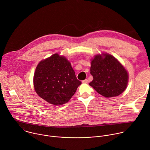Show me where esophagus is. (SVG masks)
<instances>
[{"instance_id": "34e87169", "label": "esophagus", "mask_w": 150, "mask_h": 150, "mask_svg": "<svg viewBox=\"0 0 150 150\" xmlns=\"http://www.w3.org/2000/svg\"><path fill=\"white\" fill-rule=\"evenodd\" d=\"M82 83H88V80L87 79H85V80L82 81Z\"/></svg>"}]
</instances>
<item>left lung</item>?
Wrapping results in <instances>:
<instances>
[{
	"label": "left lung",
	"mask_w": 150,
	"mask_h": 150,
	"mask_svg": "<svg viewBox=\"0 0 150 150\" xmlns=\"http://www.w3.org/2000/svg\"><path fill=\"white\" fill-rule=\"evenodd\" d=\"M103 55H96L91 62V74L93 80L89 85L104 97L117 96L125 90L128 74L114 57L108 54Z\"/></svg>",
	"instance_id": "1"
}]
</instances>
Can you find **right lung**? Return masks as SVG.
Instances as JSON below:
<instances>
[{
    "label": "right lung",
    "instance_id": "obj_1",
    "mask_svg": "<svg viewBox=\"0 0 150 150\" xmlns=\"http://www.w3.org/2000/svg\"><path fill=\"white\" fill-rule=\"evenodd\" d=\"M81 84L70 62L58 54L41 61L34 76V87L38 95L55 105L68 102Z\"/></svg>",
    "mask_w": 150,
    "mask_h": 150
}]
</instances>
